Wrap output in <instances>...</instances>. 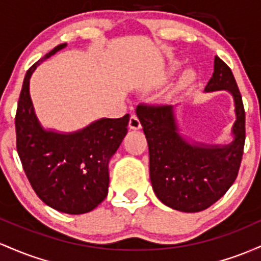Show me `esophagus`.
<instances>
[{
  "label": "esophagus",
  "mask_w": 261,
  "mask_h": 261,
  "mask_svg": "<svg viewBox=\"0 0 261 261\" xmlns=\"http://www.w3.org/2000/svg\"><path fill=\"white\" fill-rule=\"evenodd\" d=\"M129 128H130V129H133V130H138V129H140V128H142V124H140L139 118L136 115L130 116Z\"/></svg>",
  "instance_id": "34e87169"
}]
</instances>
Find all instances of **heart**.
Here are the masks:
<instances>
[{
    "label": "heart",
    "mask_w": 261,
    "mask_h": 261,
    "mask_svg": "<svg viewBox=\"0 0 261 261\" xmlns=\"http://www.w3.org/2000/svg\"><path fill=\"white\" fill-rule=\"evenodd\" d=\"M196 79V74L195 71L192 69H187L185 70V71L182 72V75L180 76V79L176 81V83L174 84V86L170 89V91L168 92V97H170V96L174 95L175 92L180 91V90H182L184 87L189 86V85H191L192 83L195 81Z\"/></svg>",
    "instance_id": "b5f03b06"
}]
</instances>
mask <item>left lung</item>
I'll use <instances>...</instances> for the list:
<instances>
[{"label": "left lung", "instance_id": "1", "mask_svg": "<svg viewBox=\"0 0 261 261\" xmlns=\"http://www.w3.org/2000/svg\"><path fill=\"white\" fill-rule=\"evenodd\" d=\"M228 91L234 101L236 122L229 144H206L180 133L174 106L137 107L149 146V172L156 197L181 212L208 208L233 185L245 142V112L232 70L215 58V71L204 92Z\"/></svg>", "mask_w": 261, "mask_h": 261}]
</instances>
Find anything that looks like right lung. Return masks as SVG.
I'll return each instance as SVG.
<instances>
[{
  "mask_svg": "<svg viewBox=\"0 0 261 261\" xmlns=\"http://www.w3.org/2000/svg\"><path fill=\"white\" fill-rule=\"evenodd\" d=\"M66 48L59 44L28 70L16 113L17 151L38 197L67 215H83L106 198L108 164L127 134L129 115L101 118L71 133L45 129L34 111L29 80L40 63Z\"/></svg>",
  "mask_w": 261,
  "mask_h": 261,
  "instance_id": "add662e5",
  "label": "right lung"
}]
</instances>
